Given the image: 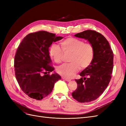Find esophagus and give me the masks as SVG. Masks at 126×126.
<instances>
[{"mask_svg":"<svg viewBox=\"0 0 126 126\" xmlns=\"http://www.w3.org/2000/svg\"><path fill=\"white\" fill-rule=\"evenodd\" d=\"M62 78H63V79H64V80H66V81H68V82H69V81H70L71 80L70 79L67 78H65V77H63Z\"/></svg>","mask_w":126,"mask_h":126,"instance_id":"34e87169","label":"esophagus"}]
</instances>
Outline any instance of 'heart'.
<instances>
[{
	"instance_id": "b5f03b06",
	"label": "heart",
	"mask_w": 126,
	"mask_h": 126,
	"mask_svg": "<svg viewBox=\"0 0 126 126\" xmlns=\"http://www.w3.org/2000/svg\"><path fill=\"white\" fill-rule=\"evenodd\" d=\"M62 49L58 45L53 44L49 48V52L51 58L56 63H60L64 53L70 52L69 62L57 68V72L65 78H71L79 69L88 67L94 57V48L90 43L75 38H68L60 42Z\"/></svg>"
}]
</instances>
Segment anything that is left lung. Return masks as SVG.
Here are the masks:
<instances>
[{
    "mask_svg": "<svg viewBox=\"0 0 126 126\" xmlns=\"http://www.w3.org/2000/svg\"><path fill=\"white\" fill-rule=\"evenodd\" d=\"M75 37L88 40L94 48V57L90 65L75 80L77 88L72 96L79 102H89L99 97L109 85L113 66V54L106 38L94 30H87Z\"/></svg>",
    "mask_w": 126,
    "mask_h": 126,
    "instance_id": "8db88e82",
    "label": "left lung"
}]
</instances>
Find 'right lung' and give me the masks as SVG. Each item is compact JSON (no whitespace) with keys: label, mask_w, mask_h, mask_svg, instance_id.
<instances>
[{"label":"right lung","mask_w":126,"mask_h":126,"mask_svg":"<svg viewBox=\"0 0 126 126\" xmlns=\"http://www.w3.org/2000/svg\"><path fill=\"white\" fill-rule=\"evenodd\" d=\"M63 38L55 33L39 31L28 34L19 46L14 60L15 76L21 90L30 98L43 99L61 79L56 73L49 74L54 70L50 66L49 48L52 42Z\"/></svg>","instance_id":"right-lung-1"}]
</instances>
